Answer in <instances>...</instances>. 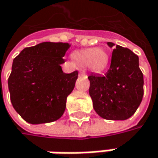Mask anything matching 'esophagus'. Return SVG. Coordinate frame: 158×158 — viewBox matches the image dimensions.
<instances>
[{
	"label": "esophagus",
	"mask_w": 158,
	"mask_h": 158,
	"mask_svg": "<svg viewBox=\"0 0 158 158\" xmlns=\"http://www.w3.org/2000/svg\"><path fill=\"white\" fill-rule=\"evenodd\" d=\"M80 76H86V73H85V72L84 70H81V72H80Z\"/></svg>",
	"instance_id": "1"
}]
</instances>
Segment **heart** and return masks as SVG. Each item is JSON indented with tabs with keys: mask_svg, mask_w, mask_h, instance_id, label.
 I'll list each match as a JSON object with an SVG mask.
<instances>
[{
	"mask_svg": "<svg viewBox=\"0 0 158 158\" xmlns=\"http://www.w3.org/2000/svg\"><path fill=\"white\" fill-rule=\"evenodd\" d=\"M73 61L80 66H87L94 73H100L107 68L110 57L103 48H87L74 51L71 54Z\"/></svg>",
	"mask_w": 158,
	"mask_h": 158,
	"instance_id": "b5f03b06",
	"label": "heart"
}]
</instances>
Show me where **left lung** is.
<instances>
[{"mask_svg": "<svg viewBox=\"0 0 158 158\" xmlns=\"http://www.w3.org/2000/svg\"><path fill=\"white\" fill-rule=\"evenodd\" d=\"M113 47V43H107ZM89 94L94 111L104 119L126 120L141 104L144 77L139 59L128 48L116 45L112 52L111 65L105 75L91 74Z\"/></svg>", "mask_w": 158, "mask_h": 158, "instance_id": "1", "label": "left lung"}]
</instances>
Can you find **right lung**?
<instances>
[{
  "label": "right lung",
  "instance_id": "right-lung-1",
  "mask_svg": "<svg viewBox=\"0 0 158 158\" xmlns=\"http://www.w3.org/2000/svg\"><path fill=\"white\" fill-rule=\"evenodd\" d=\"M67 43L44 42L23 50L14 58L8 87L15 111L30 124L58 120L74 88L78 72H63Z\"/></svg>",
  "mask_w": 158,
  "mask_h": 158
}]
</instances>
